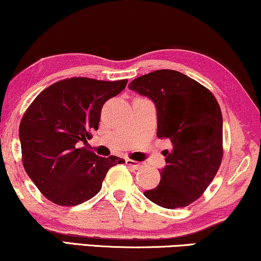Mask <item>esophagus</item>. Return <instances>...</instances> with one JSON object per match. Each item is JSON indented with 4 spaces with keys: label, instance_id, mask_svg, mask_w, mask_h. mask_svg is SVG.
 Instances as JSON below:
<instances>
[{
    "label": "esophagus",
    "instance_id": "34e87169",
    "mask_svg": "<svg viewBox=\"0 0 261 261\" xmlns=\"http://www.w3.org/2000/svg\"><path fill=\"white\" fill-rule=\"evenodd\" d=\"M125 162H126L127 166H130V167L135 168V169L141 168V163H139V162H136V161H132V160H130V159H127V160L125 161Z\"/></svg>",
    "mask_w": 261,
    "mask_h": 261
}]
</instances>
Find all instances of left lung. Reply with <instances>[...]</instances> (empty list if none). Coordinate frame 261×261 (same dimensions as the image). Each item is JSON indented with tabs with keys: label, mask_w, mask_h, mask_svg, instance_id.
<instances>
[{
	"label": "left lung",
	"mask_w": 261,
	"mask_h": 261,
	"mask_svg": "<svg viewBox=\"0 0 261 261\" xmlns=\"http://www.w3.org/2000/svg\"><path fill=\"white\" fill-rule=\"evenodd\" d=\"M129 89L153 101L157 137L170 141L160 185L144 192L163 208L186 207L199 199L222 160V115L214 95L181 72L159 69L138 76Z\"/></svg>",
	"instance_id": "obj_1"
}]
</instances>
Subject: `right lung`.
<instances>
[{
	"instance_id": "add662e5",
	"label": "right lung",
	"mask_w": 261,
	"mask_h": 261,
	"mask_svg": "<svg viewBox=\"0 0 261 261\" xmlns=\"http://www.w3.org/2000/svg\"><path fill=\"white\" fill-rule=\"evenodd\" d=\"M126 83L60 80L27 109L19 130L22 162L46 199L59 205L85 202L97 195L110 168L125 163L117 156L99 157L79 148V143L98 130L102 105L122 92Z\"/></svg>"
}]
</instances>
